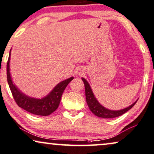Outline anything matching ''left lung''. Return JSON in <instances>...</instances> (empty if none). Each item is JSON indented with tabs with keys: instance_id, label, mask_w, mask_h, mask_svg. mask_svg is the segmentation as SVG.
Instances as JSON below:
<instances>
[{
	"instance_id": "8db88e82",
	"label": "left lung",
	"mask_w": 154,
	"mask_h": 154,
	"mask_svg": "<svg viewBox=\"0 0 154 154\" xmlns=\"http://www.w3.org/2000/svg\"><path fill=\"white\" fill-rule=\"evenodd\" d=\"M82 81L84 82L85 87V95H86V100H87V105L89 106V109L95 116L99 117V118H116V117L120 116L121 115L124 114L125 112L128 111L130 110L134 104L137 103V100L135 102H134L132 105H130L128 107H127L124 109L118 110H109L106 108L101 105L98 100L96 99L95 96L92 91L91 88L90 87L89 84L88 82L86 80L85 78H82Z\"/></svg>"
}]
</instances>
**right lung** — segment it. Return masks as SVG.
Wrapping results in <instances>:
<instances>
[{
  "label": "right lung",
  "mask_w": 154,
  "mask_h": 154,
  "mask_svg": "<svg viewBox=\"0 0 154 154\" xmlns=\"http://www.w3.org/2000/svg\"><path fill=\"white\" fill-rule=\"evenodd\" d=\"M10 52L11 50L10 51L9 58L7 63V79L8 85L15 102L20 108L32 114L42 116L51 115L58 108L63 91L74 77H71L65 80L60 82L53 88L48 95L42 98L30 97L20 91L17 86L13 83L10 72Z\"/></svg>",
  "instance_id": "right-lung-1"
}]
</instances>
